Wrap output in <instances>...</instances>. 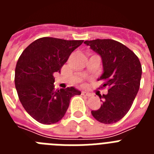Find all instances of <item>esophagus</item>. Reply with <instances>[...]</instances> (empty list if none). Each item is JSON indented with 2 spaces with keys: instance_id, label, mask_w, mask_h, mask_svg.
<instances>
[{
  "instance_id": "1",
  "label": "esophagus",
  "mask_w": 154,
  "mask_h": 154,
  "mask_svg": "<svg viewBox=\"0 0 154 154\" xmlns=\"http://www.w3.org/2000/svg\"><path fill=\"white\" fill-rule=\"evenodd\" d=\"M82 95H83V96H88V97H90V96H92V94H91L90 92H86V91H82Z\"/></svg>"
}]
</instances>
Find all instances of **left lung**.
I'll use <instances>...</instances> for the list:
<instances>
[{
	"label": "left lung",
	"mask_w": 154,
	"mask_h": 154,
	"mask_svg": "<svg viewBox=\"0 0 154 154\" xmlns=\"http://www.w3.org/2000/svg\"><path fill=\"white\" fill-rule=\"evenodd\" d=\"M103 60V81L101 89L108 86V93L98 96L103 104L92 115L100 123L112 124L123 118L131 108L138 92L142 75V66L133 51L112 39L85 41Z\"/></svg>",
	"instance_id": "left-lung-1"
}]
</instances>
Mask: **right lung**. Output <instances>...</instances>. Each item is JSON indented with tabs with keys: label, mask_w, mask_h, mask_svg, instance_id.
Instances as JSON below:
<instances>
[{
	"label": "right lung",
	"mask_w": 154,
	"mask_h": 154,
	"mask_svg": "<svg viewBox=\"0 0 154 154\" xmlns=\"http://www.w3.org/2000/svg\"><path fill=\"white\" fill-rule=\"evenodd\" d=\"M82 42L44 37L30 44L19 57L16 90L24 109L38 123L49 125L61 120L71 98L81 94L73 87L55 90L53 75L60 72L71 53Z\"/></svg>",
	"instance_id": "right-lung-1"
}]
</instances>
